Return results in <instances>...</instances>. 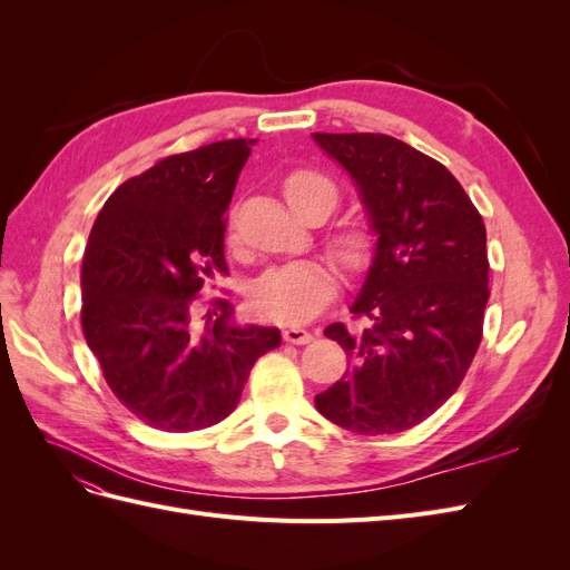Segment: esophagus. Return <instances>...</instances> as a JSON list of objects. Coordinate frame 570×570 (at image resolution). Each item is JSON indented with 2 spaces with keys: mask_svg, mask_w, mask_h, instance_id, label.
Returning <instances> with one entry per match:
<instances>
[{
  "mask_svg": "<svg viewBox=\"0 0 570 570\" xmlns=\"http://www.w3.org/2000/svg\"><path fill=\"white\" fill-rule=\"evenodd\" d=\"M283 340L289 344H306L314 340V335L304 331V327H299V325H287V327H283Z\"/></svg>",
  "mask_w": 570,
  "mask_h": 570,
  "instance_id": "esophagus-1",
  "label": "esophagus"
}]
</instances>
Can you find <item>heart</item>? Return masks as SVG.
<instances>
[{
	"instance_id": "obj_1",
	"label": "heart",
	"mask_w": 570,
	"mask_h": 570,
	"mask_svg": "<svg viewBox=\"0 0 570 570\" xmlns=\"http://www.w3.org/2000/svg\"><path fill=\"white\" fill-rule=\"evenodd\" d=\"M285 197L292 209L304 214L312 206L327 216L337 206V187L316 168H297L285 178ZM373 233L364 223H344L327 237V247L344 268L364 271L373 256ZM337 292L335 268L325 262H295L271 268L252 285L249 302L262 318L304 323L318 316Z\"/></svg>"
}]
</instances>
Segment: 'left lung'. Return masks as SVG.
Segmentation results:
<instances>
[{
    "label": "left lung",
    "instance_id": "left-lung-1",
    "mask_svg": "<svg viewBox=\"0 0 570 570\" xmlns=\"http://www.w3.org/2000/svg\"><path fill=\"white\" fill-rule=\"evenodd\" d=\"M314 140L350 170L377 233L352 306L366 327H325L350 371L316 394V409L358 435L402 433L450 400L480 347L490 299L485 223L450 170L396 137Z\"/></svg>",
    "mask_w": 570,
    "mask_h": 570
}]
</instances>
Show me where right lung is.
I'll use <instances>...</instances> for the list:
<instances>
[{"instance_id": "add662e5", "label": "right lung", "mask_w": 570, "mask_h": 570, "mask_svg": "<svg viewBox=\"0 0 570 570\" xmlns=\"http://www.w3.org/2000/svg\"><path fill=\"white\" fill-rule=\"evenodd\" d=\"M254 140L170 154L118 185L82 256L80 323L116 400L145 425L189 433L230 416L258 356L281 347L278 327L230 323L206 278L228 275L226 209Z\"/></svg>"}]
</instances>
